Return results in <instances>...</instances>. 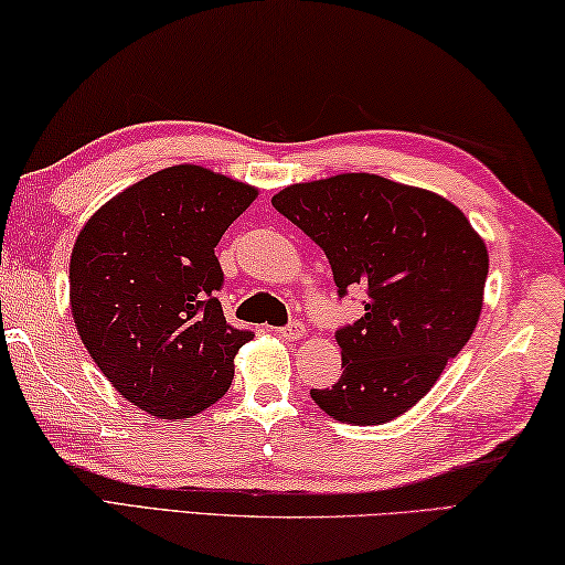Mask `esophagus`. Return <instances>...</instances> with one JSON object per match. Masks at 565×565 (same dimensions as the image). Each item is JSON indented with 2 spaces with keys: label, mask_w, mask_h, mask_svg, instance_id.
<instances>
[{
  "label": "esophagus",
  "mask_w": 565,
  "mask_h": 565,
  "mask_svg": "<svg viewBox=\"0 0 565 565\" xmlns=\"http://www.w3.org/2000/svg\"><path fill=\"white\" fill-rule=\"evenodd\" d=\"M302 332H305V326H302L300 320H290L288 326L280 328V335L285 340H298V338H302Z\"/></svg>",
  "instance_id": "obj_1"
}]
</instances>
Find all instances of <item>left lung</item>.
<instances>
[{
  "label": "left lung",
  "instance_id": "obj_1",
  "mask_svg": "<svg viewBox=\"0 0 565 565\" xmlns=\"http://www.w3.org/2000/svg\"><path fill=\"white\" fill-rule=\"evenodd\" d=\"M273 207L326 253L340 298L367 295L365 316L335 332L343 375L312 401L353 425L411 411L478 326L483 239L446 198L367 172L290 184Z\"/></svg>",
  "mask_w": 565,
  "mask_h": 565
}]
</instances>
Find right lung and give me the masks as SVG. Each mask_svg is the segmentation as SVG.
Here are the masks:
<instances>
[{"label":"right lung","mask_w":565,"mask_h":565,"mask_svg":"<svg viewBox=\"0 0 565 565\" xmlns=\"http://www.w3.org/2000/svg\"><path fill=\"white\" fill-rule=\"evenodd\" d=\"M255 195L178 164L119 192L74 243L70 302L82 343L107 381L157 418H190L233 383V358L253 332L222 316L215 247Z\"/></svg>","instance_id":"right-lung-1"}]
</instances>
